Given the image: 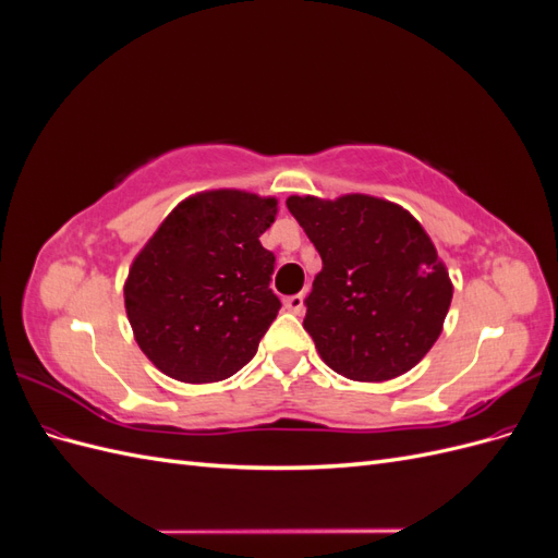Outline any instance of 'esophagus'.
Wrapping results in <instances>:
<instances>
[{"label":"esophagus","instance_id":"obj_1","mask_svg":"<svg viewBox=\"0 0 558 558\" xmlns=\"http://www.w3.org/2000/svg\"><path fill=\"white\" fill-rule=\"evenodd\" d=\"M283 307L289 310L291 314H300L302 310H305V295H291L283 300Z\"/></svg>","mask_w":558,"mask_h":558}]
</instances>
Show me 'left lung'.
Listing matches in <instances>:
<instances>
[{
  "instance_id": "obj_1",
  "label": "left lung",
  "mask_w": 558,
  "mask_h": 558,
  "mask_svg": "<svg viewBox=\"0 0 558 558\" xmlns=\"http://www.w3.org/2000/svg\"><path fill=\"white\" fill-rule=\"evenodd\" d=\"M286 207L316 246L305 305L318 356L353 381L412 369L442 332L453 286L416 218L369 195H291Z\"/></svg>"
}]
</instances>
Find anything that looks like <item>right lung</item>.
<instances>
[{
	"instance_id": "obj_1",
	"label": "right lung",
	"mask_w": 558,
	"mask_h": 558,
	"mask_svg": "<svg viewBox=\"0 0 558 558\" xmlns=\"http://www.w3.org/2000/svg\"><path fill=\"white\" fill-rule=\"evenodd\" d=\"M275 216V197L197 193L140 251L125 281V312L134 340L160 373L209 384L256 356L281 307L269 289L275 253L260 244Z\"/></svg>"
}]
</instances>
